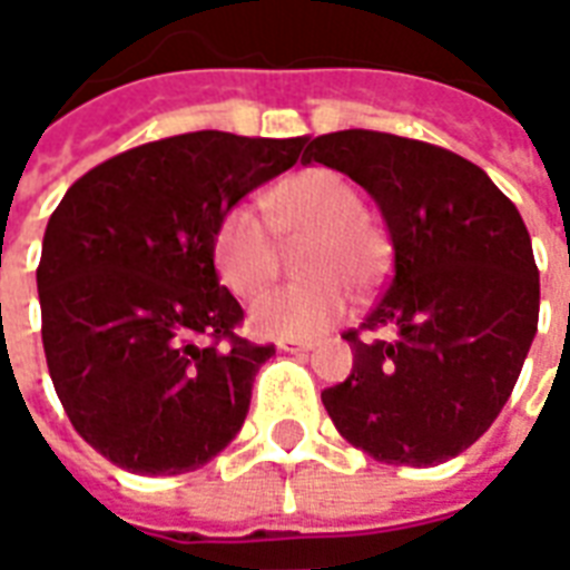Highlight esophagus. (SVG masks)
<instances>
[{"label":"esophagus","mask_w":570,"mask_h":570,"mask_svg":"<svg viewBox=\"0 0 570 570\" xmlns=\"http://www.w3.org/2000/svg\"><path fill=\"white\" fill-rule=\"evenodd\" d=\"M311 342H289V338H281L277 342V351H284V354H308Z\"/></svg>","instance_id":"1"}]
</instances>
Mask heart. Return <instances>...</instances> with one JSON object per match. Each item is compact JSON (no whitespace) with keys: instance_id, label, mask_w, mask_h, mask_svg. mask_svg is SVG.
Instances as JSON below:
<instances>
[{"instance_id":"1","label":"heart","mask_w":570,"mask_h":570,"mask_svg":"<svg viewBox=\"0 0 570 570\" xmlns=\"http://www.w3.org/2000/svg\"><path fill=\"white\" fill-rule=\"evenodd\" d=\"M268 225L277 237H305L298 268L308 284L274 286L249 305V326L265 338L308 342L347 311L351 284H370L387 259V240L363 216L357 188L326 167L281 179L265 195ZM256 213L237 204L213 232L216 272L235 296H253L272 281L277 247Z\"/></svg>"}]
</instances>
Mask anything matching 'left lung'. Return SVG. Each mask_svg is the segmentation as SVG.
Masks as SVG:
<instances>
[{
    "label": "left lung",
    "mask_w": 570,
    "mask_h": 570,
    "mask_svg": "<svg viewBox=\"0 0 570 570\" xmlns=\"http://www.w3.org/2000/svg\"><path fill=\"white\" fill-rule=\"evenodd\" d=\"M302 164L351 176L382 213L394 277L360 330L354 370L323 391L335 430L375 461L433 466L494 424L538 335L540 274L515 204L430 142L338 130Z\"/></svg>",
    "instance_id": "1"
}]
</instances>
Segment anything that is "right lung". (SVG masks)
Here are the masks:
<instances>
[{"mask_svg":"<svg viewBox=\"0 0 570 570\" xmlns=\"http://www.w3.org/2000/svg\"><path fill=\"white\" fill-rule=\"evenodd\" d=\"M302 146L179 134L88 170L51 213L36 272L45 360L72 428L112 464L176 476L237 436L274 345L235 335L244 311L219 286L213 232Z\"/></svg>","mask_w":570,"mask_h":570,"instance_id":"obj_1","label":"right lung"}]
</instances>
